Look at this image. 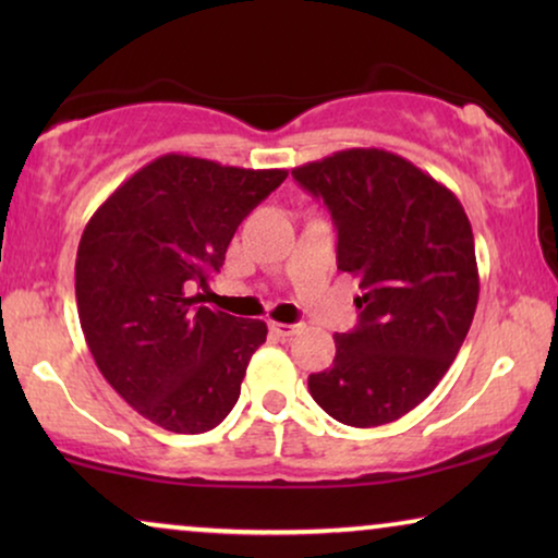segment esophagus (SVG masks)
Instances as JSON below:
<instances>
[{
	"mask_svg": "<svg viewBox=\"0 0 558 558\" xmlns=\"http://www.w3.org/2000/svg\"><path fill=\"white\" fill-rule=\"evenodd\" d=\"M269 327L274 335H279V338H292V335L302 330V325H287V323H269Z\"/></svg>",
	"mask_w": 558,
	"mask_h": 558,
	"instance_id": "34e87169",
	"label": "esophagus"
}]
</instances>
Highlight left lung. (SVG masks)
<instances>
[{
    "mask_svg": "<svg viewBox=\"0 0 558 558\" xmlns=\"http://www.w3.org/2000/svg\"><path fill=\"white\" fill-rule=\"evenodd\" d=\"M292 178L330 210L338 269L361 279L355 330L335 335L310 393L348 426L396 422L429 396L475 317V239L462 203L386 149H342Z\"/></svg>",
    "mask_w": 558,
    "mask_h": 558,
    "instance_id": "obj_1",
    "label": "left lung"
}]
</instances>
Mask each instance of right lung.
I'll list each match as a JSON object with an SVG mask.
<instances>
[{"label":"right lung","instance_id":"obj_1","mask_svg":"<svg viewBox=\"0 0 558 558\" xmlns=\"http://www.w3.org/2000/svg\"><path fill=\"white\" fill-rule=\"evenodd\" d=\"M287 170L187 155L144 165L90 216L75 302L98 371L151 424L201 434L231 414L266 323L205 307L241 220Z\"/></svg>","mask_w":558,"mask_h":558}]
</instances>
